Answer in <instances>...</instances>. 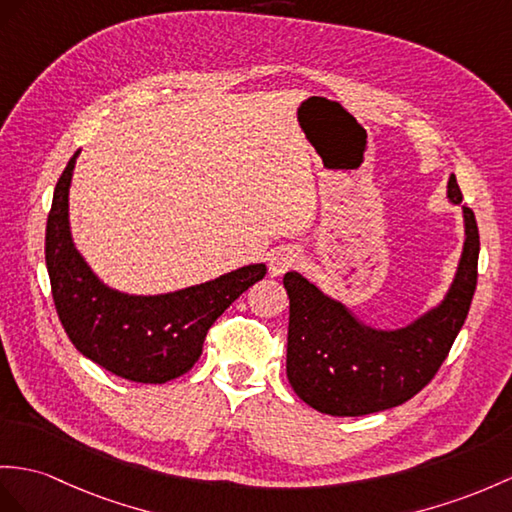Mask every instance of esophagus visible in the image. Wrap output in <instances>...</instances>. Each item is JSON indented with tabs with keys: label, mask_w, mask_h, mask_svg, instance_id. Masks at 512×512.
Returning a JSON list of instances; mask_svg holds the SVG:
<instances>
[{
	"label": "esophagus",
	"mask_w": 512,
	"mask_h": 512,
	"mask_svg": "<svg viewBox=\"0 0 512 512\" xmlns=\"http://www.w3.org/2000/svg\"><path fill=\"white\" fill-rule=\"evenodd\" d=\"M299 263V254L293 247H278L269 258V271L273 276H282V273L291 271Z\"/></svg>",
	"instance_id": "obj_1"
}]
</instances>
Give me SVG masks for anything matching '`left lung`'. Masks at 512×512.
I'll use <instances>...</instances> for the list:
<instances>
[{
  "label": "left lung",
  "mask_w": 512,
  "mask_h": 512,
  "mask_svg": "<svg viewBox=\"0 0 512 512\" xmlns=\"http://www.w3.org/2000/svg\"><path fill=\"white\" fill-rule=\"evenodd\" d=\"M447 199L463 202L454 173ZM463 219L465 243L450 291L404 328H371L302 273H286V376L308 406L332 417L371 415L408 402L434 378L463 328L478 282V223L467 206Z\"/></svg>",
  "instance_id": "1"
}]
</instances>
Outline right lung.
<instances>
[{
  "instance_id": "add662e5",
  "label": "right lung",
  "mask_w": 512,
  "mask_h": 512,
  "mask_svg": "<svg viewBox=\"0 0 512 512\" xmlns=\"http://www.w3.org/2000/svg\"><path fill=\"white\" fill-rule=\"evenodd\" d=\"M80 152L56 184L45 230V263L62 328L76 350L119 378L165 384L202 356L210 326L263 280V263L160 295H130L99 280L71 239L69 186Z\"/></svg>"
}]
</instances>
